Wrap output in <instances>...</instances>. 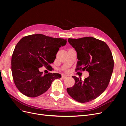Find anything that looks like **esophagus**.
<instances>
[{"label": "esophagus", "instance_id": "34e87169", "mask_svg": "<svg viewBox=\"0 0 126 126\" xmlns=\"http://www.w3.org/2000/svg\"><path fill=\"white\" fill-rule=\"evenodd\" d=\"M67 77V76L66 75H62V78L64 79H66Z\"/></svg>", "mask_w": 126, "mask_h": 126}]
</instances>
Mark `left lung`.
Segmentation results:
<instances>
[{
  "mask_svg": "<svg viewBox=\"0 0 126 126\" xmlns=\"http://www.w3.org/2000/svg\"><path fill=\"white\" fill-rule=\"evenodd\" d=\"M77 52L76 71L86 70L89 77L81 78L72 76L75 83L67 88L69 95L75 100L86 103L100 96L107 88L114 67V61L109 46L105 42L92 37L68 39Z\"/></svg>",
  "mask_w": 126,
  "mask_h": 126,
  "instance_id": "obj_1",
  "label": "left lung"
}]
</instances>
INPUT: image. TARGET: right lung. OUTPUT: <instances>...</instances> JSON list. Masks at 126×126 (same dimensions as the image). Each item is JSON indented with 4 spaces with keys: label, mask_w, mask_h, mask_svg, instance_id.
<instances>
[{
    "label": "right lung",
    "mask_w": 126,
    "mask_h": 126,
    "mask_svg": "<svg viewBox=\"0 0 126 126\" xmlns=\"http://www.w3.org/2000/svg\"><path fill=\"white\" fill-rule=\"evenodd\" d=\"M66 42V39L42 34L25 36L18 42L12 55L11 68L14 83L22 94L38 96L49 88L53 81L61 77L59 74L43 75L39 68L49 69L59 48Z\"/></svg>",
    "instance_id": "right-lung-1"
}]
</instances>
